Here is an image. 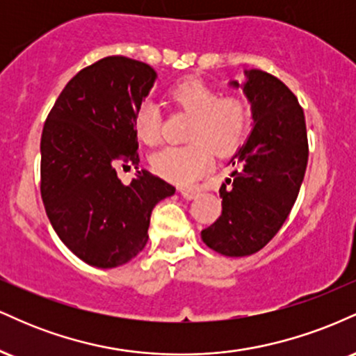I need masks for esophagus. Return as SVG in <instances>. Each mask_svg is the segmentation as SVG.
I'll return each mask as SVG.
<instances>
[{"label": "esophagus", "instance_id": "34e87169", "mask_svg": "<svg viewBox=\"0 0 356 356\" xmlns=\"http://www.w3.org/2000/svg\"><path fill=\"white\" fill-rule=\"evenodd\" d=\"M181 194L186 199H195L199 195V191L197 189H191V187H182Z\"/></svg>", "mask_w": 356, "mask_h": 356}]
</instances>
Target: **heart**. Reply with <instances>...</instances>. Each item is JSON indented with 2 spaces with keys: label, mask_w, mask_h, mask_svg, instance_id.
Instances as JSON below:
<instances>
[{
  "label": "heart",
  "mask_w": 356,
  "mask_h": 356,
  "mask_svg": "<svg viewBox=\"0 0 356 356\" xmlns=\"http://www.w3.org/2000/svg\"><path fill=\"white\" fill-rule=\"evenodd\" d=\"M174 107L186 110L192 120L187 145H165L150 157L154 172L175 184H189L211 167L212 149L226 154L243 140L249 129V107L239 95H220L214 85L186 79L167 92ZM134 132L147 145L157 144L162 134L161 110L145 100L134 112Z\"/></svg>",
  "instance_id": "1"
}]
</instances>
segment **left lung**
I'll use <instances>...</instances> for the list:
<instances>
[{
	"instance_id": "8db88e82",
	"label": "left lung",
	"mask_w": 356,
	"mask_h": 356,
	"mask_svg": "<svg viewBox=\"0 0 356 356\" xmlns=\"http://www.w3.org/2000/svg\"><path fill=\"white\" fill-rule=\"evenodd\" d=\"M244 92L254 129L219 189L222 212L201 232L207 246L231 257L254 254L277 234L300 194L309 154L305 112L283 81L251 70Z\"/></svg>"
}]
</instances>
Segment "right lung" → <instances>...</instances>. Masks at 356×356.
I'll use <instances>...</instances> for the list:
<instances>
[{
  "mask_svg": "<svg viewBox=\"0 0 356 356\" xmlns=\"http://www.w3.org/2000/svg\"><path fill=\"white\" fill-rule=\"evenodd\" d=\"M155 72L127 56H105L65 85L42 132L40 191L53 229L97 268L129 263L145 248L155 204L175 192L147 170L129 186L117 165H138L134 112Z\"/></svg>",
  "mask_w": 356,
  "mask_h": 356,
  "instance_id": "right-lung-1",
  "label": "right lung"
}]
</instances>
